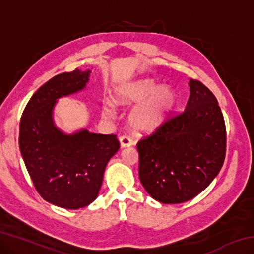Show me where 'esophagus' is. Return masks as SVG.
<instances>
[{
  "instance_id": "esophagus-1",
  "label": "esophagus",
  "mask_w": 254,
  "mask_h": 254,
  "mask_svg": "<svg viewBox=\"0 0 254 254\" xmlns=\"http://www.w3.org/2000/svg\"><path fill=\"white\" fill-rule=\"evenodd\" d=\"M120 144H121V148H127L133 145V141L130 136L122 135L120 136Z\"/></svg>"
}]
</instances>
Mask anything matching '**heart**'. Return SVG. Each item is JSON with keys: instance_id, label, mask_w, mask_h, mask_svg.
Wrapping results in <instances>:
<instances>
[{"instance_id": "1", "label": "heart", "mask_w": 254, "mask_h": 254, "mask_svg": "<svg viewBox=\"0 0 254 254\" xmlns=\"http://www.w3.org/2000/svg\"><path fill=\"white\" fill-rule=\"evenodd\" d=\"M177 101L176 94L169 86H158L152 79H137L120 85L114 92L115 104L131 106L128 121L137 132H151L160 127L174 110ZM102 113L107 119L115 117V107L105 102Z\"/></svg>"}]
</instances>
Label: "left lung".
Segmentation results:
<instances>
[{
    "label": "left lung",
    "mask_w": 254,
    "mask_h": 254,
    "mask_svg": "<svg viewBox=\"0 0 254 254\" xmlns=\"http://www.w3.org/2000/svg\"><path fill=\"white\" fill-rule=\"evenodd\" d=\"M188 85L185 111L136 144L140 182L162 204L185 203L200 194L225 159V122L216 97L198 80Z\"/></svg>",
    "instance_id": "left-lung-1"
}]
</instances>
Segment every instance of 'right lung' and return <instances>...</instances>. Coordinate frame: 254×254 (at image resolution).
<instances>
[{
  "label": "right lung",
  "mask_w": 254,
  "mask_h": 254,
  "mask_svg": "<svg viewBox=\"0 0 254 254\" xmlns=\"http://www.w3.org/2000/svg\"><path fill=\"white\" fill-rule=\"evenodd\" d=\"M89 74L75 69L53 77L30 98L20 121L19 147L34 187L48 203L67 209L96 199L107 162L120 149L114 134L86 128L67 134L55 126L58 98L83 91Z\"/></svg>",
  "instance_id": "add662e5"
}]
</instances>
